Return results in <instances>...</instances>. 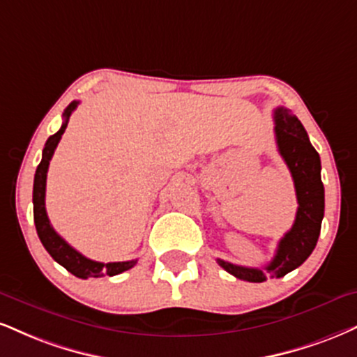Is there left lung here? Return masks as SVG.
<instances>
[{"label": "left lung", "mask_w": 357, "mask_h": 357, "mask_svg": "<svg viewBox=\"0 0 357 357\" xmlns=\"http://www.w3.org/2000/svg\"><path fill=\"white\" fill-rule=\"evenodd\" d=\"M274 135H276L278 151L293 176L296 197H298V213L293 227L279 241L276 256L263 269L246 268V266L218 259L222 269L249 282H263L268 278H282L299 268L316 248L321 222L324 218L321 160L319 154L312 148L301 121L291 114L289 109L279 106L274 109Z\"/></svg>", "instance_id": "1"}]
</instances>
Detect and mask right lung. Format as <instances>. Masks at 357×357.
<instances>
[{
	"label": "right lung",
	"instance_id": "1",
	"mask_svg": "<svg viewBox=\"0 0 357 357\" xmlns=\"http://www.w3.org/2000/svg\"><path fill=\"white\" fill-rule=\"evenodd\" d=\"M78 106V101L70 102L66 109H64L63 118L64 121L59 128L58 132H54L53 136L48 137L45 148H43V158L41 162L36 167V174H34V184H33V214H34V226H36L38 236H40V241L43 243L46 251L50 252L51 257L58 264H61L64 269H68L71 274H75L76 278L88 279V278H101V276H116V274H121L128 269H131L132 266L137 263V259L131 261H119V263H98V261L88 259V257L76 251L75 248H71L64 239L59 236L51 226L48 220V214H46V206H45V195H46V174H48L50 161L53 158L56 146H58L59 139H61L64 130H66L68 121H70V116L73 111Z\"/></svg>",
	"mask_w": 357,
	"mask_h": 357
}]
</instances>
